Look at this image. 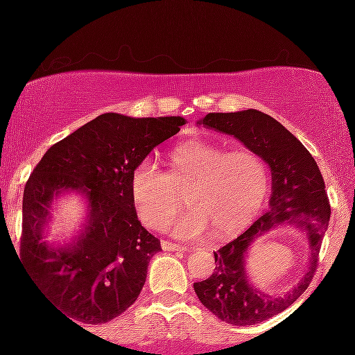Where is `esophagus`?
Masks as SVG:
<instances>
[{
  "label": "esophagus",
  "instance_id": "esophagus-1",
  "mask_svg": "<svg viewBox=\"0 0 355 355\" xmlns=\"http://www.w3.org/2000/svg\"><path fill=\"white\" fill-rule=\"evenodd\" d=\"M162 248H164V250H166V252H187V250H189V247L180 245V243L168 242V240H162Z\"/></svg>",
  "mask_w": 355,
  "mask_h": 355
}]
</instances>
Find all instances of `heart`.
Returning <instances> with one entry per match:
<instances>
[{
    "label": "heart",
    "mask_w": 355,
    "mask_h": 355,
    "mask_svg": "<svg viewBox=\"0 0 355 355\" xmlns=\"http://www.w3.org/2000/svg\"><path fill=\"white\" fill-rule=\"evenodd\" d=\"M185 189L190 205L170 220L172 234L198 239L211 230L217 239H230L262 211L270 190V166L250 148L227 152L210 141L191 140L170 155V172L152 157L141 158L132 170L133 205L150 229L164 227Z\"/></svg>",
    "instance_id": "b5f03b06"
}]
</instances>
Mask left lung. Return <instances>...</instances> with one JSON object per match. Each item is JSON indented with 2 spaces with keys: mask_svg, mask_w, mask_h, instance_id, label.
<instances>
[{
  "mask_svg": "<svg viewBox=\"0 0 355 355\" xmlns=\"http://www.w3.org/2000/svg\"><path fill=\"white\" fill-rule=\"evenodd\" d=\"M200 123L234 135L247 148L266 158L272 172L270 207L250 229L214 252L215 272L193 284L195 294L220 320L232 325H254L277 315L304 294L315 274L319 252L331 218V203L322 173L309 150L279 121L259 110L209 113ZM287 221L306 230L311 262L303 280L282 297L262 295L248 284L245 254L266 231Z\"/></svg>",
  "mask_w": 355,
  "mask_h": 355,
  "instance_id": "obj_1",
  "label": "left lung"
}]
</instances>
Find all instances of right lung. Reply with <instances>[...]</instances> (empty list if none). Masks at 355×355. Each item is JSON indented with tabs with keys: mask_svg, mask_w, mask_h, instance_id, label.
<instances>
[{
	"mask_svg": "<svg viewBox=\"0 0 355 355\" xmlns=\"http://www.w3.org/2000/svg\"><path fill=\"white\" fill-rule=\"evenodd\" d=\"M182 125V116L105 113L50 146L28 178L19 257L71 322L105 324L140 295L150 259L162 247L137 217L130 178L138 162ZM67 189L87 197L89 217L73 244L55 249L42 240V227L51 202Z\"/></svg>",
	"mask_w": 355,
	"mask_h": 355,
	"instance_id": "1",
	"label": "right lung"
}]
</instances>
